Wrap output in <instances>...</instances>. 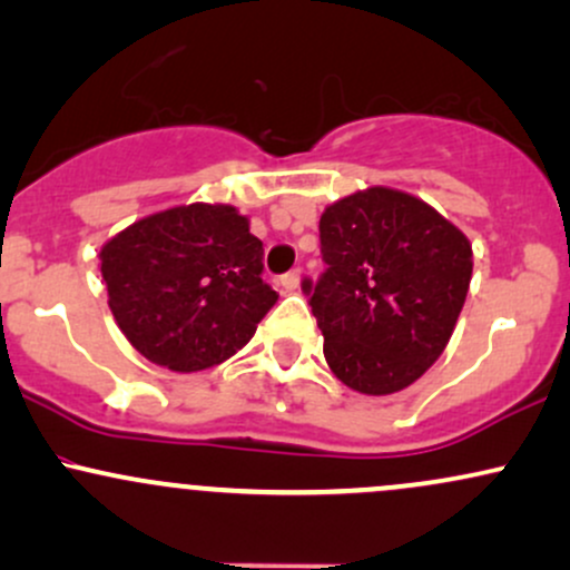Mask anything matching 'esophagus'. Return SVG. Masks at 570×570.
Here are the masks:
<instances>
[{
  "instance_id": "1",
  "label": "esophagus",
  "mask_w": 570,
  "mask_h": 570,
  "mask_svg": "<svg viewBox=\"0 0 570 570\" xmlns=\"http://www.w3.org/2000/svg\"><path fill=\"white\" fill-rule=\"evenodd\" d=\"M281 286H284L286 292L299 289V271H289V273H284V276H281Z\"/></svg>"
}]
</instances>
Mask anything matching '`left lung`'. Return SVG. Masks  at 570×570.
Instances as JSON below:
<instances>
[{"instance_id":"left-lung-1","label":"left lung","mask_w":570,"mask_h":570,"mask_svg":"<svg viewBox=\"0 0 570 570\" xmlns=\"http://www.w3.org/2000/svg\"><path fill=\"white\" fill-rule=\"evenodd\" d=\"M326 271L303 278L332 372L358 394L407 389L442 356L472 281V246L407 193L370 187L318 222Z\"/></svg>"}]
</instances>
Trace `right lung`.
Returning a JSON list of instances; mask_svg holds the SVG:
<instances>
[{"mask_svg": "<svg viewBox=\"0 0 570 570\" xmlns=\"http://www.w3.org/2000/svg\"><path fill=\"white\" fill-rule=\"evenodd\" d=\"M263 254L233 206L193 203L115 235L101 276L130 345L160 367L195 372L244 348L276 305Z\"/></svg>", "mask_w": 570, "mask_h": 570, "instance_id": "obj_1", "label": "right lung"}]
</instances>
